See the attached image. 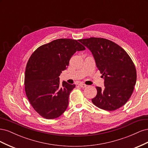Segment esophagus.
<instances>
[{
    "mask_svg": "<svg viewBox=\"0 0 148 148\" xmlns=\"http://www.w3.org/2000/svg\"><path fill=\"white\" fill-rule=\"evenodd\" d=\"M79 86H80V87H82V88H86V86H87V85L86 84H84V83H80L79 84Z\"/></svg>",
    "mask_w": 148,
    "mask_h": 148,
    "instance_id": "esophagus-1",
    "label": "esophagus"
}]
</instances>
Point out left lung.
<instances>
[{
    "instance_id": "8db88e82",
    "label": "left lung",
    "mask_w": 148,
    "mask_h": 148,
    "mask_svg": "<svg viewBox=\"0 0 148 148\" xmlns=\"http://www.w3.org/2000/svg\"><path fill=\"white\" fill-rule=\"evenodd\" d=\"M92 52L96 66L104 77V89L96 87L92 102L99 108L112 111L123 106L131 97L136 82V70L130 57L118 44L109 39H79Z\"/></svg>"
}]
</instances>
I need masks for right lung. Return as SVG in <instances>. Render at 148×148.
Segmentation results:
<instances>
[{
	"label": "right lung",
	"instance_id": "obj_1",
	"mask_svg": "<svg viewBox=\"0 0 148 148\" xmlns=\"http://www.w3.org/2000/svg\"><path fill=\"white\" fill-rule=\"evenodd\" d=\"M79 40L61 38L44 44L31 54L25 70V90L33 109L46 119L60 117L69 105L75 84L60 83L59 76L77 51L84 50Z\"/></svg>",
	"mask_w": 148,
	"mask_h": 148
}]
</instances>
